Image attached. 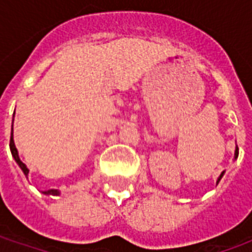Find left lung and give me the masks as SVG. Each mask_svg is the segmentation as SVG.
<instances>
[{
    "label": "left lung",
    "instance_id": "left-lung-1",
    "mask_svg": "<svg viewBox=\"0 0 252 252\" xmlns=\"http://www.w3.org/2000/svg\"><path fill=\"white\" fill-rule=\"evenodd\" d=\"M238 157H239V148H238V146H236V148H235V157H233V159L236 160V159H238ZM224 174H225V171H221V174L219 175V178H217L216 184H219V182H220V180H221L222 177H224Z\"/></svg>",
    "mask_w": 252,
    "mask_h": 252
}]
</instances>
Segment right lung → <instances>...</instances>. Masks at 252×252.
Segmentation results:
<instances>
[{
    "label": "right lung",
    "instance_id": "obj_1",
    "mask_svg": "<svg viewBox=\"0 0 252 252\" xmlns=\"http://www.w3.org/2000/svg\"><path fill=\"white\" fill-rule=\"evenodd\" d=\"M14 117V116H13ZM9 147H10V153H12V157H13V159L16 160V163L19 164L20 169L23 170V173H24V175L28 178V174H30V169L25 166V163H23L21 162V159H20L19 157V151H17V148H16V146H14V140H13V126H12V132H10V144H9ZM43 194H47V195H59L61 194V191L58 189H50V190H46V191H43Z\"/></svg>",
    "mask_w": 252,
    "mask_h": 252
}]
</instances>
